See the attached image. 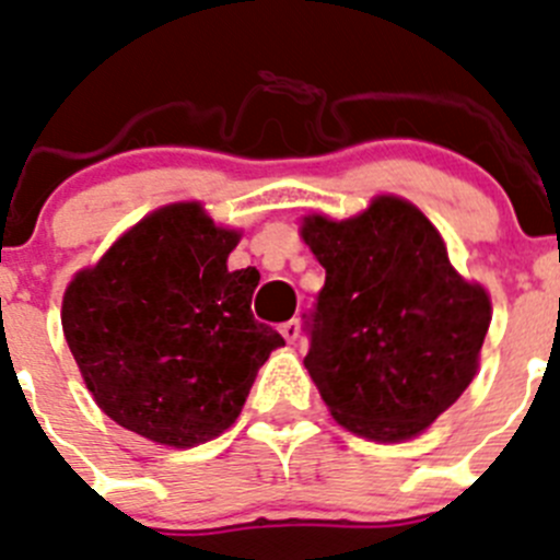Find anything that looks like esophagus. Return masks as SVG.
I'll list each match as a JSON object with an SVG mask.
<instances>
[{
  "mask_svg": "<svg viewBox=\"0 0 560 560\" xmlns=\"http://www.w3.org/2000/svg\"><path fill=\"white\" fill-rule=\"evenodd\" d=\"M281 337L287 339V342H295L298 337H301V320H298V317H292V320H287V323H281Z\"/></svg>",
  "mask_w": 560,
  "mask_h": 560,
  "instance_id": "obj_1",
  "label": "esophagus"
}]
</instances>
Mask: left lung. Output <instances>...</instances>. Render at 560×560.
<instances>
[{
    "label": "left lung",
    "instance_id": "obj_1",
    "mask_svg": "<svg viewBox=\"0 0 560 560\" xmlns=\"http://www.w3.org/2000/svg\"><path fill=\"white\" fill-rule=\"evenodd\" d=\"M301 234L326 268L304 315L320 398L359 436H417L472 381L489 295L453 270L436 229L404 198H375L351 221L312 215Z\"/></svg>",
    "mask_w": 560,
    "mask_h": 560
}]
</instances>
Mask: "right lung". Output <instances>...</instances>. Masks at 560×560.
<instances>
[{"mask_svg":"<svg viewBox=\"0 0 560 560\" xmlns=\"http://www.w3.org/2000/svg\"><path fill=\"white\" fill-rule=\"evenodd\" d=\"M237 240L198 203H171L68 284V348L98 409L127 431L168 447L221 436L284 345L250 312L259 273H229Z\"/></svg>","mask_w":560,"mask_h":560,"instance_id":"add662e5","label":"right lung"}]
</instances>
